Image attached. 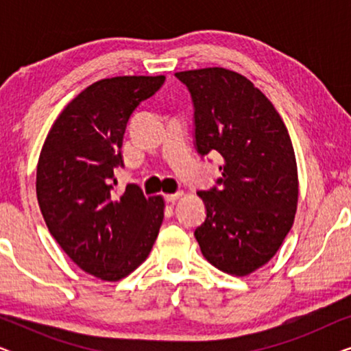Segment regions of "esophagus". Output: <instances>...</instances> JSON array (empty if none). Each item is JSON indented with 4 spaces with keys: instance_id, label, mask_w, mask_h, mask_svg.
Wrapping results in <instances>:
<instances>
[{
    "instance_id": "esophagus-1",
    "label": "esophagus",
    "mask_w": 351,
    "mask_h": 351,
    "mask_svg": "<svg viewBox=\"0 0 351 351\" xmlns=\"http://www.w3.org/2000/svg\"><path fill=\"white\" fill-rule=\"evenodd\" d=\"M182 195H184L182 191H176V193H167V195H165V201H167V203H174V201L179 199Z\"/></svg>"
}]
</instances>
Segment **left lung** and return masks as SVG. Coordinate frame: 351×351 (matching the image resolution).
Instances as JSON below:
<instances>
[{"label":"left lung","instance_id":"8db88e82","mask_svg":"<svg viewBox=\"0 0 351 351\" xmlns=\"http://www.w3.org/2000/svg\"><path fill=\"white\" fill-rule=\"evenodd\" d=\"M176 78L193 102L198 155L223 158L222 177L198 191L206 219L195 238L214 267L246 276L275 256L294 222L299 182L291 137L270 100L237 71L214 66Z\"/></svg>","mask_w":351,"mask_h":351}]
</instances>
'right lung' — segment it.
I'll return each instance as SVG.
<instances>
[{"label":"right lung","mask_w":351,"mask_h":351,"mask_svg":"<svg viewBox=\"0 0 351 351\" xmlns=\"http://www.w3.org/2000/svg\"><path fill=\"white\" fill-rule=\"evenodd\" d=\"M165 76H117L90 84L66 105L47 134L36 169V196L49 232L89 275L118 281L150 254L165 217L161 196L136 184L114 190L132 113Z\"/></svg>","instance_id":"1"}]
</instances>
